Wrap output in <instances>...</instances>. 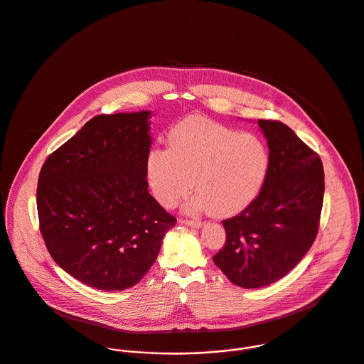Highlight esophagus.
<instances>
[{
    "instance_id": "1",
    "label": "esophagus",
    "mask_w": 364,
    "mask_h": 364,
    "mask_svg": "<svg viewBox=\"0 0 364 364\" xmlns=\"http://www.w3.org/2000/svg\"><path fill=\"white\" fill-rule=\"evenodd\" d=\"M184 225H188L191 228H196V229H200L202 226L201 220H194V219H183L181 220Z\"/></svg>"
}]
</instances>
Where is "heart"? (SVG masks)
<instances>
[{
	"label": "heart",
	"mask_w": 364,
	"mask_h": 364,
	"mask_svg": "<svg viewBox=\"0 0 364 364\" xmlns=\"http://www.w3.org/2000/svg\"><path fill=\"white\" fill-rule=\"evenodd\" d=\"M269 151L255 134L203 117H188L168 134V149L152 151L146 173L156 200L166 208L187 197L198 180L193 210L232 216L245 209L264 187Z\"/></svg>",
	"instance_id": "1"
}]
</instances>
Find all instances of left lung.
I'll use <instances>...</instances> for the list:
<instances>
[{
  "mask_svg": "<svg viewBox=\"0 0 364 364\" xmlns=\"http://www.w3.org/2000/svg\"><path fill=\"white\" fill-rule=\"evenodd\" d=\"M269 148L262 190L242 213L223 220L226 242L213 255L229 281L245 289L275 283L310 250L318 233L323 167L286 124L258 120Z\"/></svg>",
  "mask_w": 364,
  "mask_h": 364,
  "instance_id": "8db88e82",
  "label": "left lung"
}]
</instances>
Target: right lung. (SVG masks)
<instances>
[{"mask_svg": "<svg viewBox=\"0 0 364 364\" xmlns=\"http://www.w3.org/2000/svg\"><path fill=\"white\" fill-rule=\"evenodd\" d=\"M151 114L96 116L41 167L43 240L60 268L86 286L117 291L136 284L176 225L148 191Z\"/></svg>", "mask_w": 364, "mask_h": 364, "instance_id": "add662e5", "label": "right lung"}]
</instances>
